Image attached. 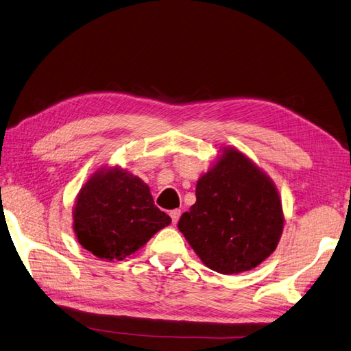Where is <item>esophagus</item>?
<instances>
[{"instance_id": "esophagus-1", "label": "esophagus", "mask_w": 351, "mask_h": 351, "mask_svg": "<svg viewBox=\"0 0 351 351\" xmlns=\"http://www.w3.org/2000/svg\"><path fill=\"white\" fill-rule=\"evenodd\" d=\"M169 216H171V220H173V223L177 225L178 219H180V216H182V211L180 210H173L169 213Z\"/></svg>"}]
</instances>
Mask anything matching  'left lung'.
I'll return each instance as SVG.
<instances>
[{
    "instance_id": "left-lung-1",
    "label": "left lung",
    "mask_w": 351,
    "mask_h": 351,
    "mask_svg": "<svg viewBox=\"0 0 351 351\" xmlns=\"http://www.w3.org/2000/svg\"><path fill=\"white\" fill-rule=\"evenodd\" d=\"M283 228L274 182L235 147L220 150L196 183V202L178 220V230L205 267L225 276L269 258Z\"/></svg>"
}]
</instances>
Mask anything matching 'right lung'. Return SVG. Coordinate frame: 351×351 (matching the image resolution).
Instances as JSON below:
<instances>
[{
  "label": "right lung",
  "mask_w": 351,
  "mask_h": 351,
  "mask_svg": "<svg viewBox=\"0 0 351 351\" xmlns=\"http://www.w3.org/2000/svg\"><path fill=\"white\" fill-rule=\"evenodd\" d=\"M171 223L140 177L122 167H102L82 186L73 230L83 249L108 262L123 261Z\"/></svg>",
  "instance_id": "add662e5"
}]
</instances>
